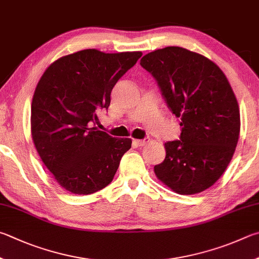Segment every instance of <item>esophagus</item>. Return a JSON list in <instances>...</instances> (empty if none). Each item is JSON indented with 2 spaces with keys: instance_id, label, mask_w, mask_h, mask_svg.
Listing matches in <instances>:
<instances>
[{
  "instance_id": "obj_1",
  "label": "esophagus",
  "mask_w": 259,
  "mask_h": 259,
  "mask_svg": "<svg viewBox=\"0 0 259 259\" xmlns=\"http://www.w3.org/2000/svg\"><path fill=\"white\" fill-rule=\"evenodd\" d=\"M149 143V138H145V139H135L134 144L137 146H145L146 144Z\"/></svg>"
}]
</instances>
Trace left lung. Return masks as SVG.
Listing matches in <instances>:
<instances>
[{
  "mask_svg": "<svg viewBox=\"0 0 259 259\" xmlns=\"http://www.w3.org/2000/svg\"><path fill=\"white\" fill-rule=\"evenodd\" d=\"M140 65L156 80L167 107L182 126L180 139L165 143L155 175L177 194L208 189L227 170L240 133V112L227 77L213 61L167 46L146 54Z\"/></svg>",
  "mask_w": 259,
  "mask_h": 259,
  "instance_id": "obj_1",
  "label": "left lung"
}]
</instances>
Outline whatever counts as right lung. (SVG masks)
I'll return each mask as SVG.
<instances>
[{"instance_id": "right-lung-1", "label": "right lung", "mask_w": 259, "mask_h": 259, "mask_svg": "<svg viewBox=\"0 0 259 259\" xmlns=\"http://www.w3.org/2000/svg\"><path fill=\"white\" fill-rule=\"evenodd\" d=\"M142 52L95 49L62 56L45 70L31 102V137L41 161L65 190L91 195L110 185L131 139L98 130L97 113Z\"/></svg>"}]
</instances>
